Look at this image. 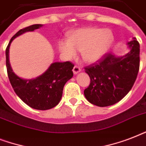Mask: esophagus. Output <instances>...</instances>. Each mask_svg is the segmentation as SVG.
Returning <instances> with one entry per match:
<instances>
[{
    "label": "esophagus",
    "mask_w": 146,
    "mask_h": 146,
    "mask_svg": "<svg viewBox=\"0 0 146 146\" xmlns=\"http://www.w3.org/2000/svg\"><path fill=\"white\" fill-rule=\"evenodd\" d=\"M80 71H81V69H80V67H79V66H74V67H73V73L75 74V75H76V74H77V73H80Z\"/></svg>",
    "instance_id": "esophagus-1"
}]
</instances>
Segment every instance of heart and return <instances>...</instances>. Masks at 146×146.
<instances>
[{
  "instance_id": "obj_1",
  "label": "heart",
  "mask_w": 146,
  "mask_h": 146,
  "mask_svg": "<svg viewBox=\"0 0 146 146\" xmlns=\"http://www.w3.org/2000/svg\"><path fill=\"white\" fill-rule=\"evenodd\" d=\"M113 33L108 29L86 27L70 32L67 40H60L57 48L66 60H72L80 51L86 63L94 64L102 59L113 43Z\"/></svg>"
}]
</instances>
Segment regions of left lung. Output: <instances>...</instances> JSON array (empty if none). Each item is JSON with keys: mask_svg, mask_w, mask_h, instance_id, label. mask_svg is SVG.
I'll return each mask as SVG.
<instances>
[{"mask_svg": "<svg viewBox=\"0 0 146 146\" xmlns=\"http://www.w3.org/2000/svg\"><path fill=\"white\" fill-rule=\"evenodd\" d=\"M129 51L122 56L108 54L96 65L86 68L90 85L84 90L91 104L107 107L117 103L130 91L139 68V44L136 38L127 42Z\"/></svg>", "mask_w": 146, "mask_h": 146, "instance_id": "left-lung-1", "label": "left lung"}]
</instances>
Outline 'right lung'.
Instances as JSON below:
<instances>
[{"label": "right lung", "instance_id": "right-lung-1", "mask_svg": "<svg viewBox=\"0 0 146 146\" xmlns=\"http://www.w3.org/2000/svg\"><path fill=\"white\" fill-rule=\"evenodd\" d=\"M42 26V24L32 25L20 29L13 36L6 49V66L10 84L18 97L33 108L48 110L60 102L64 85L73 77L72 70L74 65L70 61L54 62L42 74L34 79L26 80L15 74L9 59L10 44L16 38Z\"/></svg>", "mask_w": 146, "mask_h": 146}]
</instances>
